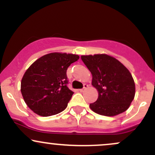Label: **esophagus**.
I'll return each instance as SVG.
<instances>
[{
	"label": "esophagus",
	"instance_id": "34e87169",
	"mask_svg": "<svg viewBox=\"0 0 155 155\" xmlns=\"http://www.w3.org/2000/svg\"><path fill=\"white\" fill-rule=\"evenodd\" d=\"M87 87H88V85L87 84H84V87L82 89H81V90H80L79 91L80 92H84Z\"/></svg>",
	"mask_w": 155,
	"mask_h": 155
}]
</instances>
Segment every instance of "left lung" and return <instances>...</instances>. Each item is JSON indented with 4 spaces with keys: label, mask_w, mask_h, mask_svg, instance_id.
I'll use <instances>...</instances> for the list:
<instances>
[{
    "label": "left lung",
    "mask_w": 155,
    "mask_h": 155,
    "mask_svg": "<svg viewBox=\"0 0 155 155\" xmlns=\"http://www.w3.org/2000/svg\"><path fill=\"white\" fill-rule=\"evenodd\" d=\"M81 60L91 72L92 84L98 97L90 107L95 113L107 117L125 111L134 99L135 82L127 68L119 60L101 54L82 55Z\"/></svg>",
    "instance_id": "1"
}]
</instances>
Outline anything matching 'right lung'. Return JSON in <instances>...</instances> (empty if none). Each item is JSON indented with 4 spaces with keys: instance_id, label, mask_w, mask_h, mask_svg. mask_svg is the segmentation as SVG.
<instances>
[{
    "instance_id": "1",
    "label": "right lung",
    "mask_w": 155,
    "mask_h": 155,
    "mask_svg": "<svg viewBox=\"0 0 155 155\" xmlns=\"http://www.w3.org/2000/svg\"><path fill=\"white\" fill-rule=\"evenodd\" d=\"M79 58L77 54L50 53L28 68L21 81V92L32 111L49 117L65 109L74 94L67 86V69Z\"/></svg>"
}]
</instances>
